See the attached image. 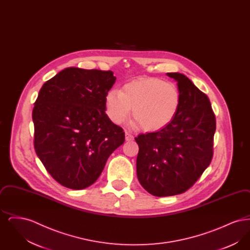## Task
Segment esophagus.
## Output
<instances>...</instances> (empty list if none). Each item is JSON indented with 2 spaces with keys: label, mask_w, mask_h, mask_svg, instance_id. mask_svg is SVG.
<instances>
[{
  "label": "esophagus",
  "mask_w": 250,
  "mask_h": 250,
  "mask_svg": "<svg viewBox=\"0 0 250 250\" xmlns=\"http://www.w3.org/2000/svg\"><path fill=\"white\" fill-rule=\"evenodd\" d=\"M133 140H134V137L131 135L129 132L125 131V141L126 142H130V141H133Z\"/></svg>",
  "instance_id": "34e87169"
}]
</instances>
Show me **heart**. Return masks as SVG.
<instances>
[{
	"instance_id": "1",
	"label": "heart",
	"mask_w": 250,
	"mask_h": 250,
	"mask_svg": "<svg viewBox=\"0 0 250 250\" xmlns=\"http://www.w3.org/2000/svg\"><path fill=\"white\" fill-rule=\"evenodd\" d=\"M181 104L179 88L157 78H144L111 89L105 95L108 118L121 124L130 114L144 131L162 129L174 118Z\"/></svg>"
}]
</instances>
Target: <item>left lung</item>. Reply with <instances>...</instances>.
Instances as JSON below:
<instances>
[{
	"instance_id": "left-lung-1",
	"label": "left lung",
	"mask_w": 250,
	"mask_h": 250,
	"mask_svg": "<svg viewBox=\"0 0 250 250\" xmlns=\"http://www.w3.org/2000/svg\"><path fill=\"white\" fill-rule=\"evenodd\" d=\"M178 111L160 130L140 134L137 175L143 188L156 197L184 193L197 182L213 158L215 116L208 96L180 73Z\"/></svg>"
}]
</instances>
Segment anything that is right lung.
I'll return each instance as SVG.
<instances>
[{
  "mask_svg": "<svg viewBox=\"0 0 250 250\" xmlns=\"http://www.w3.org/2000/svg\"><path fill=\"white\" fill-rule=\"evenodd\" d=\"M112 71L68 67L46 82L33 109L35 150L62 186L83 189L100 176L108 156L125 142L105 110Z\"/></svg>",
  "mask_w": 250,
  "mask_h": 250,
  "instance_id": "obj_1",
  "label": "right lung"
}]
</instances>
